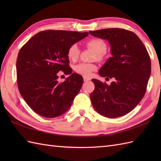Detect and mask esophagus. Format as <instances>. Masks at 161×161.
Returning a JSON list of instances; mask_svg holds the SVG:
<instances>
[{
  "mask_svg": "<svg viewBox=\"0 0 161 161\" xmlns=\"http://www.w3.org/2000/svg\"><path fill=\"white\" fill-rule=\"evenodd\" d=\"M89 80H90L89 78H88L86 77H84V81H89Z\"/></svg>",
  "mask_w": 161,
  "mask_h": 161,
  "instance_id": "obj_1",
  "label": "esophagus"
}]
</instances>
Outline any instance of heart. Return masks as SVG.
I'll return each instance as SVG.
<instances>
[{
  "label": "heart",
  "instance_id": "obj_1",
  "mask_svg": "<svg viewBox=\"0 0 161 161\" xmlns=\"http://www.w3.org/2000/svg\"><path fill=\"white\" fill-rule=\"evenodd\" d=\"M86 46L95 52L94 58L98 61H100L104 56L106 50H107V44L103 40L98 38H93L88 40L86 42ZM80 54V50L76 44L69 47L68 50L67 54L69 59L75 61ZM97 66L93 64L80 63L75 66L74 70L77 73L83 75L84 77H90L93 71L96 70Z\"/></svg>",
  "mask_w": 161,
  "mask_h": 161
}]
</instances>
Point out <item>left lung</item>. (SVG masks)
Returning <instances> with one entry per match:
<instances>
[{
  "instance_id": "obj_1",
  "label": "left lung",
  "mask_w": 161,
  "mask_h": 161,
  "mask_svg": "<svg viewBox=\"0 0 161 161\" xmlns=\"http://www.w3.org/2000/svg\"><path fill=\"white\" fill-rule=\"evenodd\" d=\"M93 36L107 40L112 57L99 70L101 77L114 79L110 85L92 79L95 89L90 95L98 114L108 118L127 114L145 94L151 75V60L139 37L129 30L108 28L89 31Z\"/></svg>"
}]
</instances>
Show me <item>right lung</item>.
I'll return each instance as SVG.
<instances>
[{
  "mask_svg": "<svg viewBox=\"0 0 161 161\" xmlns=\"http://www.w3.org/2000/svg\"><path fill=\"white\" fill-rule=\"evenodd\" d=\"M88 32L45 30L32 36L21 48L16 60L17 84L23 100L37 114L55 118L66 112L80 92L83 77L72 73L67 52ZM70 76L64 83L57 73Z\"/></svg>",
  "mask_w": 161,
  "mask_h": 161,
  "instance_id": "1",
  "label": "right lung"
}]
</instances>
